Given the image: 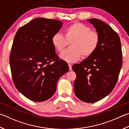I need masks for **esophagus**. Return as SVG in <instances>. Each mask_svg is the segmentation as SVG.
I'll use <instances>...</instances> for the list:
<instances>
[{
  "label": "esophagus",
  "instance_id": "esophagus-1",
  "mask_svg": "<svg viewBox=\"0 0 129 129\" xmlns=\"http://www.w3.org/2000/svg\"><path fill=\"white\" fill-rule=\"evenodd\" d=\"M68 66H69V71H72V65L71 64H69Z\"/></svg>",
  "mask_w": 129,
  "mask_h": 129
}]
</instances>
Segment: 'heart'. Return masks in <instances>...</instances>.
<instances>
[{"instance_id": "1", "label": "heart", "mask_w": 129, "mask_h": 129, "mask_svg": "<svg viewBox=\"0 0 129 129\" xmlns=\"http://www.w3.org/2000/svg\"><path fill=\"white\" fill-rule=\"evenodd\" d=\"M51 41L58 52H61L68 42L72 41L71 48L63 52L60 57L66 62H73L79 60L81 54L84 57L91 56L99 47L100 37L97 32L91 30L88 26L76 23L65 28L64 35L60 33L54 34Z\"/></svg>"}]
</instances>
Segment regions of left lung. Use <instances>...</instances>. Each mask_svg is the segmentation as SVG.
<instances>
[{"label":"left lung","mask_w":129,"mask_h":129,"mask_svg":"<svg viewBox=\"0 0 129 129\" xmlns=\"http://www.w3.org/2000/svg\"><path fill=\"white\" fill-rule=\"evenodd\" d=\"M87 21L95 28L100 41L91 56L73 65L77 75L74 91L82 101L93 103L104 99L114 89L122 67V53L119 37L110 25L97 19Z\"/></svg>","instance_id":"left-lung-1"}]
</instances>
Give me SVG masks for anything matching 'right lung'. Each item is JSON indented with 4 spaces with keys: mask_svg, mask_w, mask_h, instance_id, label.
I'll list each match as a JSON object with an SVG mask.
<instances>
[{
    "mask_svg": "<svg viewBox=\"0 0 129 129\" xmlns=\"http://www.w3.org/2000/svg\"><path fill=\"white\" fill-rule=\"evenodd\" d=\"M62 24L39 17L20 27L15 35L10 56L12 80L17 90L33 101L50 99L58 80L69 71L68 64L59 59L51 41ZM52 61L55 62L51 64Z\"/></svg>",
    "mask_w": 129,
    "mask_h": 129,
    "instance_id": "1",
    "label": "right lung"
}]
</instances>
